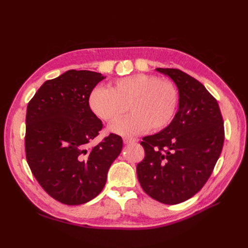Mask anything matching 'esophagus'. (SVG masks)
Segmentation results:
<instances>
[{
	"label": "esophagus",
	"mask_w": 248,
	"mask_h": 248,
	"mask_svg": "<svg viewBox=\"0 0 248 248\" xmlns=\"http://www.w3.org/2000/svg\"><path fill=\"white\" fill-rule=\"evenodd\" d=\"M123 141H124L125 145H130V144H133V142H136L137 140L132 139V138H124Z\"/></svg>",
	"instance_id": "obj_1"
}]
</instances>
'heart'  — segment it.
Instances as JSON below:
<instances>
[{
	"mask_svg": "<svg viewBox=\"0 0 248 248\" xmlns=\"http://www.w3.org/2000/svg\"><path fill=\"white\" fill-rule=\"evenodd\" d=\"M177 103L174 82L144 73L120 78L109 89L97 87L89 97L90 108L108 123L118 121L129 106L132 114L110 126L112 132L121 136L163 129L174 118Z\"/></svg>",
	"mask_w": 248,
	"mask_h": 248,
	"instance_id": "obj_1",
	"label": "heart"
}]
</instances>
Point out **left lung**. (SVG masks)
<instances>
[{"label":"left lung","instance_id":"1","mask_svg":"<svg viewBox=\"0 0 248 248\" xmlns=\"http://www.w3.org/2000/svg\"><path fill=\"white\" fill-rule=\"evenodd\" d=\"M179 91V108L160 132L142 138L145 158L137 167L141 188L162 204L176 205L199 192L211 176L224 140L221 112L199 80L174 68H156Z\"/></svg>","mask_w":248,"mask_h":248}]
</instances>
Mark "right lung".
<instances>
[{"mask_svg": "<svg viewBox=\"0 0 248 248\" xmlns=\"http://www.w3.org/2000/svg\"><path fill=\"white\" fill-rule=\"evenodd\" d=\"M103 78L98 72L68 70L44 82L28 104V164L42 188L65 205L98 196L123 147L115 133L90 147L103 125L90 108L89 97Z\"/></svg>", "mask_w": 248, "mask_h": 248, "instance_id": "add662e5", "label": "right lung"}]
</instances>
